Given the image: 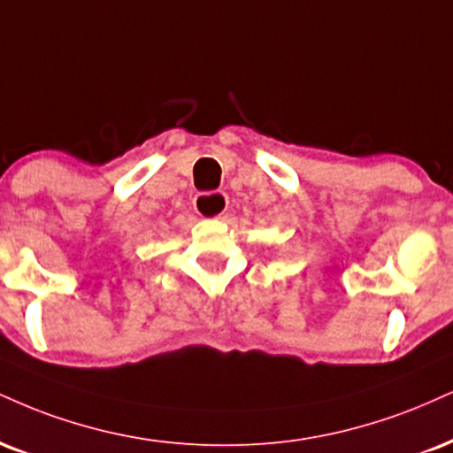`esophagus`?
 I'll list each match as a JSON object with an SVG mask.
<instances>
[{"label":"esophagus","mask_w":453,"mask_h":453,"mask_svg":"<svg viewBox=\"0 0 453 453\" xmlns=\"http://www.w3.org/2000/svg\"><path fill=\"white\" fill-rule=\"evenodd\" d=\"M194 209L200 217H211L219 219L227 211V194L226 192H203L194 198Z\"/></svg>","instance_id":"1"}]
</instances>
